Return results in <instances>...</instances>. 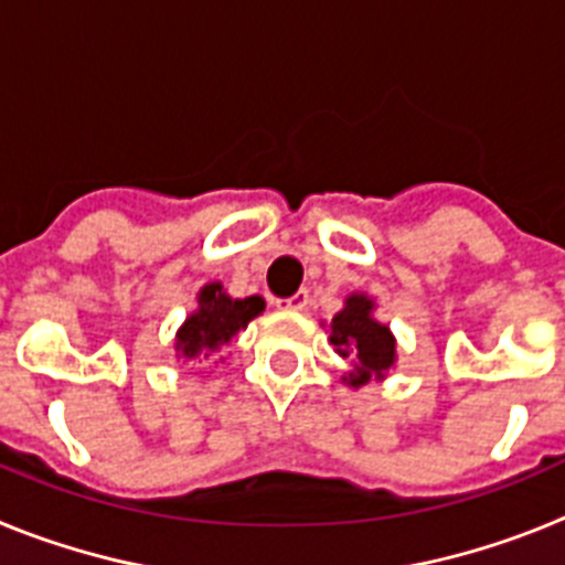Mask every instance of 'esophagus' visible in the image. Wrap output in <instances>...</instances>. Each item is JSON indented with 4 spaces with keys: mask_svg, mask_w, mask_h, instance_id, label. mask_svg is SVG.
Masks as SVG:
<instances>
[{
    "mask_svg": "<svg viewBox=\"0 0 565 565\" xmlns=\"http://www.w3.org/2000/svg\"><path fill=\"white\" fill-rule=\"evenodd\" d=\"M308 302H311L308 291H297V294H291V297H286V299H277L274 306L282 308V311H306Z\"/></svg>",
    "mask_w": 565,
    "mask_h": 565,
    "instance_id": "1",
    "label": "esophagus"
}]
</instances>
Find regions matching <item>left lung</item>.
I'll return each instance as SVG.
<instances>
[{"mask_svg":"<svg viewBox=\"0 0 565 565\" xmlns=\"http://www.w3.org/2000/svg\"><path fill=\"white\" fill-rule=\"evenodd\" d=\"M373 302L362 294H353L344 302V311L333 317L331 326V344L342 359L356 362V373L348 376L351 384H364L371 376H382L391 371L396 359V342H393L387 326H379L371 319Z\"/></svg>","mask_w":565,"mask_h":565,"instance_id":"1","label":"left lung"}]
</instances>
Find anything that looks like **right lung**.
I'll list each match as a JSON object with an SVG mask.
<instances>
[{"instance_id":"add662e5","label":"right lung","mask_w":565,"mask_h":565,"mask_svg":"<svg viewBox=\"0 0 565 565\" xmlns=\"http://www.w3.org/2000/svg\"><path fill=\"white\" fill-rule=\"evenodd\" d=\"M263 308L266 302L259 297L232 299L221 286H206L201 291V311H194L178 331V351L189 359L201 353L209 356V351H217L234 333L243 331L257 313H263Z\"/></svg>"}]
</instances>
